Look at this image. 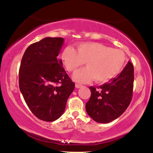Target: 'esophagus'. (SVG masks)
<instances>
[{"label": "esophagus", "instance_id": "34e87169", "mask_svg": "<svg viewBox=\"0 0 153 153\" xmlns=\"http://www.w3.org/2000/svg\"><path fill=\"white\" fill-rule=\"evenodd\" d=\"M82 85H80V84H75V88H82Z\"/></svg>", "mask_w": 153, "mask_h": 153}]
</instances>
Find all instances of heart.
Segmentation results:
<instances>
[{
  "mask_svg": "<svg viewBox=\"0 0 153 153\" xmlns=\"http://www.w3.org/2000/svg\"><path fill=\"white\" fill-rule=\"evenodd\" d=\"M62 60L67 71L74 73L84 63L87 67L79 70L73 78L78 82H88L95 80L105 82L117 76L124 68L126 56L123 51L112 49L99 42H82L67 47L62 53Z\"/></svg>",
  "mask_w": 153,
  "mask_h": 153,
  "instance_id": "heart-1",
  "label": "heart"
}]
</instances>
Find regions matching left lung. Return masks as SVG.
Instances as JSON below:
<instances>
[{"label":"left lung","instance_id":"1","mask_svg":"<svg viewBox=\"0 0 153 153\" xmlns=\"http://www.w3.org/2000/svg\"><path fill=\"white\" fill-rule=\"evenodd\" d=\"M134 67L130 62L114 78L90 88L91 95L85 104L87 114L95 122L108 123L120 117L129 106L132 97Z\"/></svg>","mask_w":153,"mask_h":153}]
</instances>
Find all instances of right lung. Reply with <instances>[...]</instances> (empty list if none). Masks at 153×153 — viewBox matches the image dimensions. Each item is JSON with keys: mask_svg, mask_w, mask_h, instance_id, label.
Wrapping results in <instances>:
<instances>
[{"mask_svg": "<svg viewBox=\"0 0 153 153\" xmlns=\"http://www.w3.org/2000/svg\"><path fill=\"white\" fill-rule=\"evenodd\" d=\"M61 37H46L26 49L19 68V88L31 111L41 120L54 122L65 111L75 83L57 59Z\"/></svg>", "mask_w": 153, "mask_h": 153, "instance_id": "obj_1", "label": "right lung"}]
</instances>
